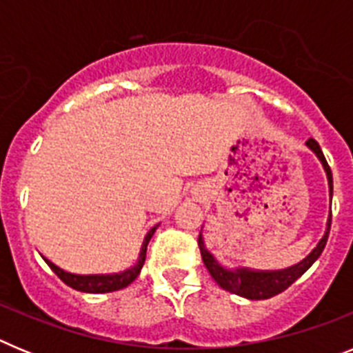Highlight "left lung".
I'll return each instance as SVG.
<instances>
[{"instance_id":"1","label":"left lung","mask_w":353,"mask_h":353,"mask_svg":"<svg viewBox=\"0 0 353 353\" xmlns=\"http://www.w3.org/2000/svg\"><path fill=\"white\" fill-rule=\"evenodd\" d=\"M305 146L313 152L318 157V161L322 162L323 171L327 174V182H329V196L332 198V173H330V168L327 164L325 157H323V152L320 148L314 139H307ZM330 219L332 215L329 212V217H327V228L325 233L320 240H318L316 248L304 258L299 263L292 265V267H286V269H277V270H258V269H249V267H226V265L221 263L217 258L208 251L207 244H205L203 233H199L198 244L199 251H201V258H203L205 267L208 269L210 276L214 277V281L221 286L226 292H232L240 297H245L249 301H263V299H270L277 293L285 292L292 283H295L305 270L310 269L311 265L320 258L323 248L327 244V239H329L330 232ZM203 232V230H201Z\"/></svg>"}]
</instances>
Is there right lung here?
I'll return each instance as SVG.
<instances>
[{
    "instance_id": "right-lung-1",
    "label": "right lung",
    "mask_w": 353,
    "mask_h": 353,
    "mask_svg": "<svg viewBox=\"0 0 353 353\" xmlns=\"http://www.w3.org/2000/svg\"><path fill=\"white\" fill-rule=\"evenodd\" d=\"M159 224H155L154 228H150L148 233L145 235L143 239V244L141 249H139V254H138V261L129 267L125 270H120V272H113V274H72L67 272V270L60 269L58 265L52 263L51 260H48L46 256L43 261L51 267L52 272L56 276L60 277L61 281L65 285H68L70 288L77 290V292H84V293H109V292H117V290L125 288L129 286L130 283L139 276L141 272L143 265H145V258H146V248H148V242L150 239L154 236L155 230H157Z\"/></svg>"
}]
</instances>
